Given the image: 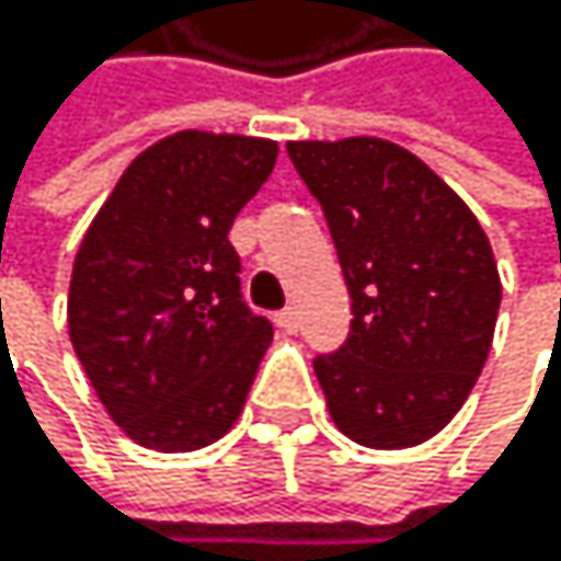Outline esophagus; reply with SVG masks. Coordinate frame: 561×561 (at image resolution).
Returning a JSON list of instances; mask_svg holds the SVG:
<instances>
[{
	"instance_id": "esophagus-1",
	"label": "esophagus",
	"mask_w": 561,
	"mask_h": 561,
	"mask_svg": "<svg viewBox=\"0 0 561 561\" xmlns=\"http://www.w3.org/2000/svg\"><path fill=\"white\" fill-rule=\"evenodd\" d=\"M275 327L278 330H286V333H299V312L289 306V309H283V312H275Z\"/></svg>"
}]
</instances>
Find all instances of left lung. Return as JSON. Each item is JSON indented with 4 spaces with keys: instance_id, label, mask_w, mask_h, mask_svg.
Returning <instances> with one entry per match:
<instances>
[{
    "instance_id": "1",
    "label": "left lung",
    "mask_w": 561,
    "mask_h": 561,
    "mask_svg": "<svg viewBox=\"0 0 561 561\" xmlns=\"http://www.w3.org/2000/svg\"><path fill=\"white\" fill-rule=\"evenodd\" d=\"M353 299L350 336L312 359L333 424L377 450L414 447L461 411L491 350L502 278L471 208L380 137L293 140Z\"/></svg>"
}]
</instances>
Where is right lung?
Wrapping results in <instances>:
<instances>
[{
    "mask_svg": "<svg viewBox=\"0 0 561 561\" xmlns=\"http://www.w3.org/2000/svg\"><path fill=\"white\" fill-rule=\"evenodd\" d=\"M278 144L181 130L147 147L103 202L73 262L70 340L124 434L198 450L239 421L272 322L242 299L231 221Z\"/></svg>",
    "mask_w": 561,
    "mask_h": 561,
    "instance_id": "obj_1",
    "label": "right lung"
}]
</instances>
